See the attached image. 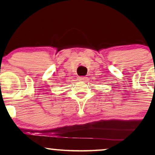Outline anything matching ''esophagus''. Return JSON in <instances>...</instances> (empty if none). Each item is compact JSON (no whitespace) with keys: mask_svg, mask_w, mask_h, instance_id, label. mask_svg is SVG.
<instances>
[{"mask_svg":"<svg viewBox=\"0 0 155 155\" xmlns=\"http://www.w3.org/2000/svg\"><path fill=\"white\" fill-rule=\"evenodd\" d=\"M86 79L87 78L85 77V76H80V77L78 78V80H79L80 81H85Z\"/></svg>","mask_w":155,"mask_h":155,"instance_id":"esophagus-1","label":"esophagus"}]
</instances>
